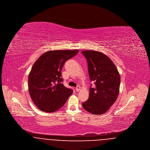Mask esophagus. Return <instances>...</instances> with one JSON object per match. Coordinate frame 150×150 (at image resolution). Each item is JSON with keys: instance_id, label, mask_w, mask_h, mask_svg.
Returning a JSON list of instances; mask_svg holds the SVG:
<instances>
[{"instance_id": "1", "label": "esophagus", "mask_w": 150, "mask_h": 150, "mask_svg": "<svg viewBox=\"0 0 150 150\" xmlns=\"http://www.w3.org/2000/svg\"><path fill=\"white\" fill-rule=\"evenodd\" d=\"M75 90H76V92H78V91H79L80 90V87L79 86H77L76 87V88H75Z\"/></svg>"}]
</instances>
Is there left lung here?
<instances>
[{"label": "left lung", "mask_w": 150, "mask_h": 150, "mask_svg": "<svg viewBox=\"0 0 150 150\" xmlns=\"http://www.w3.org/2000/svg\"><path fill=\"white\" fill-rule=\"evenodd\" d=\"M81 53L88 62L90 80L94 82V86L90 87L89 98L83 103V106L91 114H105L118 97L119 73L114 62L105 54L88 50L82 51Z\"/></svg>", "instance_id": "8db88e82"}]
</instances>
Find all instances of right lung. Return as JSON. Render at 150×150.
<instances>
[{
	"label": "right lung",
	"mask_w": 150,
	"mask_h": 150,
	"mask_svg": "<svg viewBox=\"0 0 150 150\" xmlns=\"http://www.w3.org/2000/svg\"><path fill=\"white\" fill-rule=\"evenodd\" d=\"M79 50L48 51L42 54L29 73L30 96L38 108L53 112L64 105L73 92L63 84L61 70L65 62L75 56Z\"/></svg>",
	"instance_id": "right-lung-1"
}]
</instances>
